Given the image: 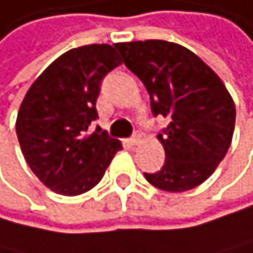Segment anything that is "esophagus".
Listing matches in <instances>:
<instances>
[{"mask_svg":"<svg viewBox=\"0 0 253 253\" xmlns=\"http://www.w3.org/2000/svg\"><path fill=\"white\" fill-rule=\"evenodd\" d=\"M140 141H141V133L137 130L135 133H133V135H132V138L129 140V143L132 145V146H137L138 143H140Z\"/></svg>","mask_w":253,"mask_h":253,"instance_id":"34e87169","label":"esophagus"}]
</instances>
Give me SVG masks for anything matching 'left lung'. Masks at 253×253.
<instances>
[{
  "label": "left lung",
  "mask_w": 253,
  "mask_h": 253,
  "mask_svg": "<svg viewBox=\"0 0 253 253\" xmlns=\"http://www.w3.org/2000/svg\"><path fill=\"white\" fill-rule=\"evenodd\" d=\"M115 47L148 89L153 115L170 120L157 135L165 164L156 173H145L146 181L167 192L200 186L225 157L233 137L236 110L225 84L178 43L137 41Z\"/></svg>",
  "instance_id": "1"
}]
</instances>
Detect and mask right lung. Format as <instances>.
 <instances>
[{"mask_svg":"<svg viewBox=\"0 0 253 253\" xmlns=\"http://www.w3.org/2000/svg\"><path fill=\"white\" fill-rule=\"evenodd\" d=\"M121 64L107 43L72 48L43 71L20 105L17 137L33 173L53 192L74 197L102 179L121 141L97 127L104 77Z\"/></svg>","mask_w":253,"mask_h":253,"instance_id":"add662e5","label":"right lung"}]
</instances>
